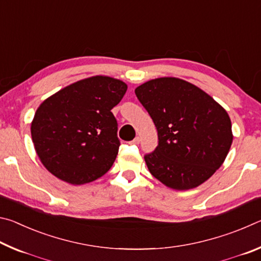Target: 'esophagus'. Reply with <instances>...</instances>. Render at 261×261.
Segmentation results:
<instances>
[{"label": "esophagus", "instance_id": "obj_1", "mask_svg": "<svg viewBox=\"0 0 261 261\" xmlns=\"http://www.w3.org/2000/svg\"><path fill=\"white\" fill-rule=\"evenodd\" d=\"M139 143H140V138H139V137H136V138H135L134 140L130 141L131 145H138Z\"/></svg>", "mask_w": 261, "mask_h": 261}]
</instances>
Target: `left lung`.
Masks as SVG:
<instances>
[{
    "label": "left lung",
    "mask_w": 261,
    "mask_h": 261,
    "mask_svg": "<svg viewBox=\"0 0 261 261\" xmlns=\"http://www.w3.org/2000/svg\"><path fill=\"white\" fill-rule=\"evenodd\" d=\"M135 93L158 130L156 148L144 156L149 173L179 191L206 182L232 143L226 109L201 88L175 77L152 79Z\"/></svg>",
    "instance_id": "obj_1"
}]
</instances>
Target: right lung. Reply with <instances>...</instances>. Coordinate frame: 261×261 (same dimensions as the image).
I'll use <instances>...</instances> for the list:
<instances>
[{
  "instance_id": "obj_1",
  "label": "right lung",
  "mask_w": 261,
  "mask_h": 261,
  "mask_svg": "<svg viewBox=\"0 0 261 261\" xmlns=\"http://www.w3.org/2000/svg\"><path fill=\"white\" fill-rule=\"evenodd\" d=\"M126 90L120 79L93 76L62 88L39 106L31 135L49 173L73 185L93 182L107 173L121 145L110 110Z\"/></svg>"
}]
</instances>
